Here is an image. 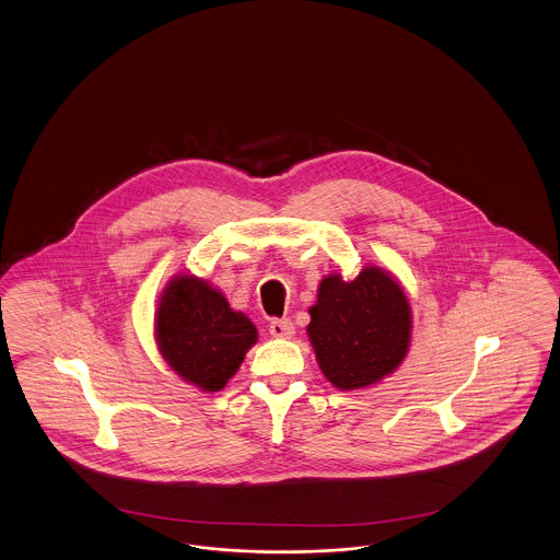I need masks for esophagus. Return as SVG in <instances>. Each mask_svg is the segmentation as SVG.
I'll return each instance as SVG.
<instances>
[{
  "label": "esophagus",
  "mask_w": 560,
  "mask_h": 560,
  "mask_svg": "<svg viewBox=\"0 0 560 560\" xmlns=\"http://www.w3.org/2000/svg\"><path fill=\"white\" fill-rule=\"evenodd\" d=\"M270 336L277 339H290L295 334V327L290 318H272L269 325Z\"/></svg>",
  "instance_id": "1"
}]
</instances>
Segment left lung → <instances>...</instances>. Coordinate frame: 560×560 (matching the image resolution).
Here are the masks:
<instances>
[{"label": "left lung", "instance_id": "1", "mask_svg": "<svg viewBox=\"0 0 560 560\" xmlns=\"http://www.w3.org/2000/svg\"><path fill=\"white\" fill-rule=\"evenodd\" d=\"M306 327L316 362L337 389H362L394 373L408 354L412 313L387 270L364 267L343 281L327 275Z\"/></svg>", "mask_w": 560, "mask_h": 560}]
</instances>
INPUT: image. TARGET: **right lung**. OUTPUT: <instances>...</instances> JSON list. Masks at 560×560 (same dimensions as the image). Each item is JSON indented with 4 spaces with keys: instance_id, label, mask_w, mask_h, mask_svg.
I'll use <instances>...</instances> for the list:
<instances>
[{
    "instance_id": "add662e5",
    "label": "right lung",
    "mask_w": 560,
    "mask_h": 560,
    "mask_svg": "<svg viewBox=\"0 0 560 560\" xmlns=\"http://www.w3.org/2000/svg\"><path fill=\"white\" fill-rule=\"evenodd\" d=\"M154 323L162 359L201 392L223 389L258 339L246 314L233 311L221 291L194 275L168 281Z\"/></svg>"
}]
</instances>
